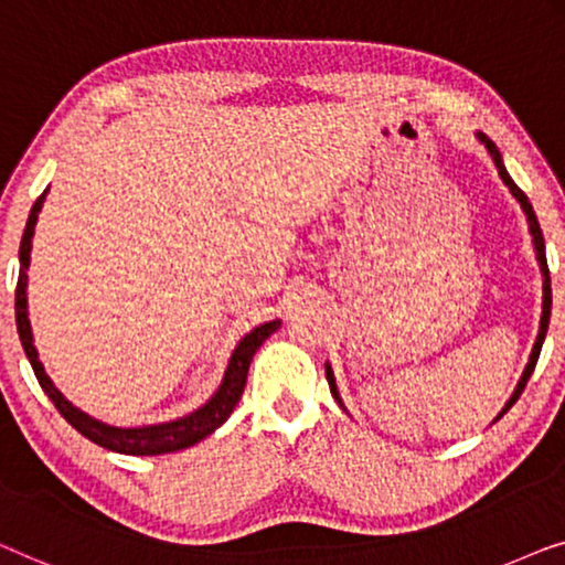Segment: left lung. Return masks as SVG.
<instances>
[{
	"instance_id": "left-lung-1",
	"label": "left lung",
	"mask_w": 565,
	"mask_h": 565,
	"mask_svg": "<svg viewBox=\"0 0 565 565\" xmlns=\"http://www.w3.org/2000/svg\"><path fill=\"white\" fill-rule=\"evenodd\" d=\"M476 138H479V140L483 142V148L489 150V156H491V161H494V166H497L499 177H502L504 184L510 186V192H512L514 200L520 202L522 212H524V217H527L530 235H532V245H535V253H537V264H540V271H543V317H540V332H537V340H535V345H532L530 363L524 365V373H522V379H520L518 388H514V394L510 396V402L504 404V409L499 412V415H497V419H499V417H504V415H507V409H510L512 404L520 399V394L524 392V386H527V379L532 376V371H535V363H537V359H540V348H543V340H545V332H547V322H551V305H553V294H551V271H547V260H545V241H543V230H540V222H537V217H535V210H532L530 200H527V196H524L522 189H520L518 184H514L510 173H507V169H504V161H502V153H499L494 142H491V140H489L487 135H483V132H476ZM324 373H328V384H330V392H332V396H335L340 407H343V402H340V394H338L335 376H332V369H330V363H324ZM497 419H494V423H497Z\"/></svg>"
}]
</instances>
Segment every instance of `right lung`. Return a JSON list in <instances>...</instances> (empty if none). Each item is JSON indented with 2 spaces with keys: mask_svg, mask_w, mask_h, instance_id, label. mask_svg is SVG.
<instances>
[{
  "mask_svg": "<svg viewBox=\"0 0 565 565\" xmlns=\"http://www.w3.org/2000/svg\"><path fill=\"white\" fill-rule=\"evenodd\" d=\"M45 194H47V189L35 200L33 210H30L25 233H22L20 276H18V289H14V317H18V332H20L22 348H25L28 361H30V365H33V371L38 376V384L43 386V392L47 394V399L55 404V409L66 417V423L71 427H76L84 438H89L92 443L102 445V448L125 452V456H161V452L192 448V445L204 440L206 435H212L230 415H233L235 404L241 402V396H243L245 379H248L253 355H256L258 348L266 343L268 335H274V332L281 328V322L279 320L264 322V324H258L256 330H250L248 335L237 343L233 355H230L225 379H222L217 392L212 394V399L202 404L200 409L189 412L186 417L171 419V423H161V425H146V427H115V425L99 423V419H94L86 415V412L74 407V404H71L66 396H63L58 388L53 386V381L45 373L41 359H38L35 345H33V330H30V320H28V266H30V250H33L38 212L43 210Z\"/></svg>",
  "mask_w": 565,
  "mask_h": 565,
  "instance_id": "obj_1",
  "label": "right lung"
}]
</instances>
